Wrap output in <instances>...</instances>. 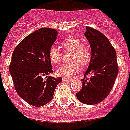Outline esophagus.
I'll return each mask as SVG.
<instances>
[{
	"instance_id": "1",
	"label": "esophagus",
	"mask_w": 130,
	"mask_h": 130,
	"mask_svg": "<svg viewBox=\"0 0 130 130\" xmlns=\"http://www.w3.org/2000/svg\"><path fill=\"white\" fill-rule=\"evenodd\" d=\"M63 81H64V82H71V81H73V79H67V78H63Z\"/></svg>"
}]
</instances>
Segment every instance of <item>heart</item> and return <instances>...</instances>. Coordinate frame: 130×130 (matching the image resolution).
<instances>
[{"mask_svg": "<svg viewBox=\"0 0 130 130\" xmlns=\"http://www.w3.org/2000/svg\"><path fill=\"white\" fill-rule=\"evenodd\" d=\"M61 47L65 51H71V60L69 63L64 64L56 69V75L64 78H70L79 70L80 64L86 65L90 59L89 48L82 44L79 39L75 37H69L61 42ZM48 57L52 64H57L61 60V52L56 46H51L48 51Z\"/></svg>", "mask_w": 130, "mask_h": 130, "instance_id": "obj_1", "label": "heart"}]
</instances>
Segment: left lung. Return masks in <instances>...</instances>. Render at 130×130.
Masks as SVG:
<instances>
[{"instance_id":"1","label":"left lung","mask_w":130,"mask_h":130,"mask_svg":"<svg viewBox=\"0 0 130 130\" xmlns=\"http://www.w3.org/2000/svg\"><path fill=\"white\" fill-rule=\"evenodd\" d=\"M85 37L91 48V58L84 78L82 88L76 93L77 98L84 104L94 105L108 96L118 75L117 53L110 41L102 33L86 27ZM89 75L87 78L86 76Z\"/></svg>"}]
</instances>
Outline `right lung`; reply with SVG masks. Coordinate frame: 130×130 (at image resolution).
Segmentation results:
<instances>
[{
    "label": "right lung",
    "instance_id": "right-lung-1",
    "mask_svg": "<svg viewBox=\"0 0 130 130\" xmlns=\"http://www.w3.org/2000/svg\"><path fill=\"white\" fill-rule=\"evenodd\" d=\"M57 36L55 29L36 30L18 44L11 55L9 73L15 89L31 106L40 107L50 102L56 86L62 81L61 77L48 76L53 72L48 51Z\"/></svg>",
    "mask_w": 130,
    "mask_h": 130
}]
</instances>
